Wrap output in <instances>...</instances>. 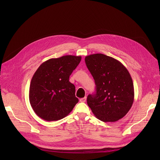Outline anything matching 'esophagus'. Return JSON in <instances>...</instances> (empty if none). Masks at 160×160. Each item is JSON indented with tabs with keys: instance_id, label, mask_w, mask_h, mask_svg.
<instances>
[{
	"instance_id": "obj_1",
	"label": "esophagus",
	"mask_w": 160,
	"mask_h": 160,
	"mask_svg": "<svg viewBox=\"0 0 160 160\" xmlns=\"http://www.w3.org/2000/svg\"><path fill=\"white\" fill-rule=\"evenodd\" d=\"M86 100V97H83V98H82L80 99V101L81 102H85Z\"/></svg>"
}]
</instances>
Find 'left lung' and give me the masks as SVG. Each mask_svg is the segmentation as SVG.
<instances>
[{
	"mask_svg": "<svg viewBox=\"0 0 160 160\" xmlns=\"http://www.w3.org/2000/svg\"><path fill=\"white\" fill-rule=\"evenodd\" d=\"M85 62L95 80L96 93L87 103L97 118L115 122L127 115L132 106L134 89L127 69L116 59L103 54L87 56Z\"/></svg>",
	"mask_w": 160,
	"mask_h": 160,
	"instance_id": "left-lung-1",
	"label": "left lung"
}]
</instances>
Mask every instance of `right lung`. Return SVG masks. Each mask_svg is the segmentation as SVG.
<instances>
[{
  "label": "right lung",
  "mask_w": 160,
  "mask_h": 160,
  "mask_svg": "<svg viewBox=\"0 0 160 160\" xmlns=\"http://www.w3.org/2000/svg\"><path fill=\"white\" fill-rule=\"evenodd\" d=\"M81 59L67 55L50 59L38 67L31 80L29 100L40 118L47 121L60 120L78 103L75 86L69 82V77Z\"/></svg>",
  "instance_id": "add662e5"
}]
</instances>
